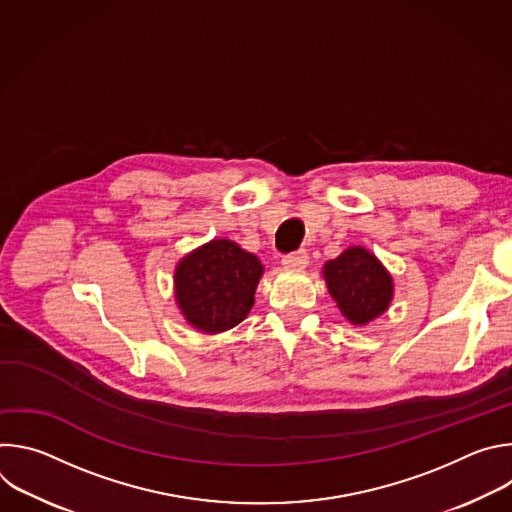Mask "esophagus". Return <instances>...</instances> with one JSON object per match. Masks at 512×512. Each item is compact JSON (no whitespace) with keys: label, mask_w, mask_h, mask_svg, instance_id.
<instances>
[{"label":"esophagus","mask_w":512,"mask_h":512,"mask_svg":"<svg viewBox=\"0 0 512 512\" xmlns=\"http://www.w3.org/2000/svg\"><path fill=\"white\" fill-rule=\"evenodd\" d=\"M308 261H310V257H308V253L302 249V251H296V253H291V255H285V257L281 259V265L287 267V269H304V267L308 265Z\"/></svg>","instance_id":"34e87169"}]
</instances>
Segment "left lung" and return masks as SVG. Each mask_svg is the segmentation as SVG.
Listing matches in <instances>:
<instances>
[{
    "instance_id": "left-lung-1",
    "label": "left lung",
    "mask_w": 512,
    "mask_h": 512,
    "mask_svg": "<svg viewBox=\"0 0 512 512\" xmlns=\"http://www.w3.org/2000/svg\"><path fill=\"white\" fill-rule=\"evenodd\" d=\"M322 273L338 310L354 326L379 318L393 300L391 273L364 247H348Z\"/></svg>"
}]
</instances>
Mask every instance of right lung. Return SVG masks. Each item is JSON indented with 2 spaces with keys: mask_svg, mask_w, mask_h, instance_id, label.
Listing matches in <instances>:
<instances>
[{
  "mask_svg": "<svg viewBox=\"0 0 512 512\" xmlns=\"http://www.w3.org/2000/svg\"><path fill=\"white\" fill-rule=\"evenodd\" d=\"M261 261L229 239H212L180 259L174 271L176 304L204 334L235 328L255 304Z\"/></svg>",
  "mask_w": 512,
  "mask_h": 512,
  "instance_id": "1",
  "label": "right lung"
}]
</instances>
